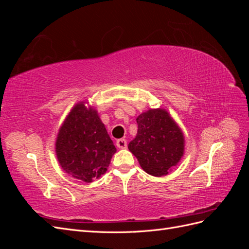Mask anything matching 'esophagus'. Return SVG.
Returning <instances> with one entry per match:
<instances>
[{
  "label": "esophagus",
  "instance_id": "1",
  "mask_svg": "<svg viewBox=\"0 0 249 249\" xmlns=\"http://www.w3.org/2000/svg\"><path fill=\"white\" fill-rule=\"evenodd\" d=\"M116 145L118 148H126L127 146V143H126V140L122 138V139H118L116 141Z\"/></svg>",
  "mask_w": 249,
  "mask_h": 249
}]
</instances>
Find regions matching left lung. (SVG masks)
Returning a JSON list of instances; mask_svg holds the SVG:
<instances>
[{"label":"left lung","instance_id":"obj_1","mask_svg":"<svg viewBox=\"0 0 249 249\" xmlns=\"http://www.w3.org/2000/svg\"><path fill=\"white\" fill-rule=\"evenodd\" d=\"M137 136L129 143L140 166L154 177L166 176L184 154V135L168 113L152 109L137 119Z\"/></svg>","mask_w":249,"mask_h":249}]
</instances>
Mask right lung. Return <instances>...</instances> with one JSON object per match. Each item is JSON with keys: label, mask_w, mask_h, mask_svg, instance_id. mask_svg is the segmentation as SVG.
Listing matches in <instances>:
<instances>
[{"label": "right lung", "mask_w": 249, "mask_h": 249, "mask_svg": "<svg viewBox=\"0 0 249 249\" xmlns=\"http://www.w3.org/2000/svg\"><path fill=\"white\" fill-rule=\"evenodd\" d=\"M116 147L97 112L78 104L58 133L56 154L65 172L90 183L107 171Z\"/></svg>", "instance_id": "obj_1"}]
</instances>
